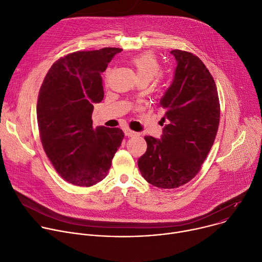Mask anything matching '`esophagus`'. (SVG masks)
Here are the masks:
<instances>
[{
	"label": "esophagus",
	"instance_id": "1",
	"mask_svg": "<svg viewBox=\"0 0 262 262\" xmlns=\"http://www.w3.org/2000/svg\"><path fill=\"white\" fill-rule=\"evenodd\" d=\"M125 135L126 136H129V137H132V136H135V135H137V133L135 132V131H132V130H130V129H125Z\"/></svg>",
	"mask_w": 262,
	"mask_h": 262
}]
</instances>
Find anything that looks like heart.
Here are the masks:
<instances>
[{"instance_id": "heart-1", "label": "heart", "mask_w": 262, "mask_h": 262, "mask_svg": "<svg viewBox=\"0 0 262 262\" xmlns=\"http://www.w3.org/2000/svg\"><path fill=\"white\" fill-rule=\"evenodd\" d=\"M129 62L133 68L138 81L149 83L155 77H157L161 71L158 58L153 53L148 52L134 56Z\"/></svg>"}]
</instances>
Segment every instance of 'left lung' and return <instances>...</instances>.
Here are the masks:
<instances>
[{
	"instance_id": "left-lung-1",
	"label": "left lung",
	"mask_w": 262,
	"mask_h": 262,
	"mask_svg": "<svg viewBox=\"0 0 262 262\" xmlns=\"http://www.w3.org/2000/svg\"><path fill=\"white\" fill-rule=\"evenodd\" d=\"M177 66L158 106L165 110L160 139L144 136L148 148L137 161L141 176L159 188L189 182L205 161L220 124L215 82L199 57L172 50Z\"/></svg>"
}]
</instances>
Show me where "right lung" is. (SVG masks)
<instances>
[{"label": "right lung", "instance_id": "1", "mask_svg": "<svg viewBox=\"0 0 262 262\" xmlns=\"http://www.w3.org/2000/svg\"><path fill=\"white\" fill-rule=\"evenodd\" d=\"M119 48L82 51L58 59L49 70L37 100V123L43 150L69 183L93 186L108 173L121 147L120 128L94 129V104L104 98L102 73Z\"/></svg>", "mask_w": 262, "mask_h": 262}]
</instances>
